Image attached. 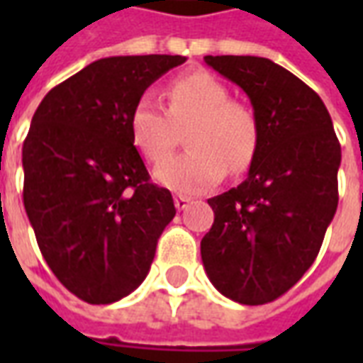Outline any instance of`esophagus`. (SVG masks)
I'll return each instance as SVG.
<instances>
[{
	"mask_svg": "<svg viewBox=\"0 0 363 363\" xmlns=\"http://www.w3.org/2000/svg\"><path fill=\"white\" fill-rule=\"evenodd\" d=\"M190 204V198L189 196H182V194H179V196H174V206H177V210H186Z\"/></svg>",
	"mask_w": 363,
	"mask_h": 363,
	"instance_id": "obj_1",
	"label": "esophagus"
}]
</instances>
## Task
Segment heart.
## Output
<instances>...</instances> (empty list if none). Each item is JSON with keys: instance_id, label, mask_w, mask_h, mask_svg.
<instances>
[{"instance_id": "1", "label": "heart", "mask_w": 363, "mask_h": 363, "mask_svg": "<svg viewBox=\"0 0 363 363\" xmlns=\"http://www.w3.org/2000/svg\"><path fill=\"white\" fill-rule=\"evenodd\" d=\"M163 106L142 95L128 116L134 147L145 161L159 163L173 151L174 126H184L190 150L155 169V181L182 194H200L218 186L228 167L241 173L259 150V122L247 104L231 101L223 83L208 72L181 75L167 85Z\"/></svg>"}]
</instances>
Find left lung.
Returning <instances> with one entry per match:
<instances>
[{"mask_svg":"<svg viewBox=\"0 0 363 363\" xmlns=\"http://www.w3.org/2000/svg\"><path fill=\"white\" fill-rule=\"evenodd\" d=\"M204 60L249 95L260 138L249 177L208 200L202 262L225 297L270 303L319 255L338 206L340 143L320 96L286 67L257 56Z\"/></svg>","mask_w":363,"mask_h":363,"instance_id":"obj_1","label":"left lung"}]
</instances>
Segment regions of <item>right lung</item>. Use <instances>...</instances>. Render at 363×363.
<instances>
[{
  "label": "right lung",
  "instance_id": "add662e5",
  "mask_svg": "<svg viewBox=\"0 0 363 363\" xmlns=\"http://www.w3.org/2000/svg\"><path fill=\"white\" fill-rule=\"evenodd\" d=\"M184 56L96 60L48 91L23 143V202L46 264L74 296L106 305L150 272L173 196L150 181L128 116Z\"/></svg>",
  "mask_w": 363,
  "mask_h": 363
}]
</instances>
